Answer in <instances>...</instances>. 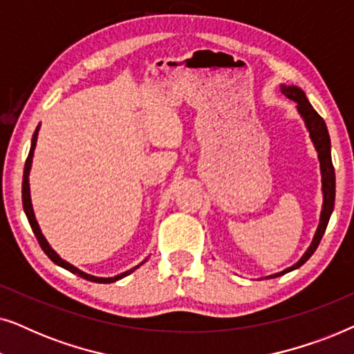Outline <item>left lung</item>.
I'll return each mask as SVG.
<instances>
[{
    "mask_svg": "<svg viewBox=\"0 0 354 354\" xmlns=\"http://www.w3.org/2000/svg\"><path fill=\"white\" fill-rule=\"evenodd\" d=\"M282 93L287 96V98L293 100L295 103H298V111L299 114L303 115L304 122H306L309 129V135H311L314 147H316L319 153V161H321V171H322V190H324V206H322V214H321V224H319V229L316 232V236H314L311 246L304 253L301 259L298 261L297 264L292 266V268L285 269L283 272H279L275 275H270L269 279L279 277V275H283L290 272V270L299 268L306 261L311 258L314 251L321 243V239L324 232L327 229L328 219H330V214L333 211V203H335V169H333L332 164V156H330V137H328L327 125L324 122V119L319 115L314 108L309 103L306 95H304L303 90L297 88V86H282Z\"/></svg>",
    "mask_w": 354,
    "mask_h": 354,
    "instance_id": "left-lung-1",
    "label": "left lung"
}]
</instances>
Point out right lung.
<instances>
[{
	"instance_id": "1",
	"label": "right lung",
	"mask_w": 354,
	"mask_h": 354,
	"mask_svg": "<svg viewBox=\"0 0 354 354\" xmlns=\"http://www.w3.org/2000/svg\"><path fill=\"white\" fill-rule=\"evenodd\" d=\"M37 135H38V127H37V130H35V133H33V138H32V147H30V153H28L27 161H26V167H24V180H22V205H24V211H26V214H27V219H28V222H30V227H32L33 234H35L37 240H38V243H40V246H41V250L45 251L46 256L53 261V263L57 264V266H61V268L67 269V270H69V272H72V274H77V275H79V277H82V279L90 280V282L111 283V282H115V280H119V279L125 277V275L132 274L133 270L138 268V266H137V268H133V269L127 270V272H124V274H120V275H115V277H109V279L93 277V275H88V274L82 272V270L75 269L74 266H72V264L66 263V261H64V259H61L59 256H57V254L55 253V251L51 250V246L48 245V241L45 240V236H43L41 230H40V227H38L37 221H35V214H33V209H32V201H30V187H28V172H30L33 149H35V145H37Z\"/></svg>"
}]
</instances>
